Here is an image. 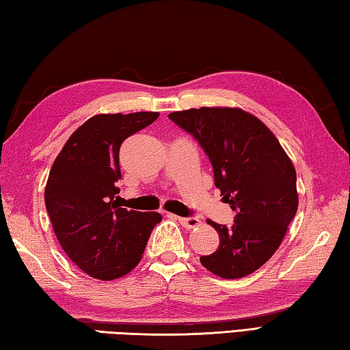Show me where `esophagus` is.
Here are the masks:
<instances>
[{
  "mask_svg": "<svg viewBox=\"0 0 350 350\" xmlns=\"http://www.w3.org/2000/svg\"><path fill=\"white\" fill-rule=\"evenodd\" d=\"M176 217V216H175ZM178 221H180L184 227L186 228H193V227H198L200 226V217L196 216H189V217H176Z\"/></svg>",
  "mask_w": 350,
  "mask_h": 350,
  "instance_id": "1",
  "label": "esophagus"
}]
</instances>
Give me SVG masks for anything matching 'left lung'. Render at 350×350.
I'll use <instances>...</instances> for the list:
<instances>
[{
  "instance_id": "left-lung-1",
  "label": "left lung",
  "mask_w": 350,
  "mask_h": 350,
  "mask_svg": "<svg viewBox=\"0 0 350 350\" xmlns=\"http://www.w3.org/2000/svg\"><path fill=\"white\" fill-rule=\"evenodd\" d=\"M169 118L206 152L215 186L236 213L232 227L207 221L219 247L201 256V263L224 279L252 274L275 253L297 213L291 160L271 131L239 108H192Z\"/></svg>"
}]
</instances>
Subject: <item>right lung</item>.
<instances>
[{
  "instance_id": "obj_1",
  "label": "right lung",
  "mask_w": 350,
  "mask_h": 350,
  "mask_svg": "<svg viewBox=\"0 0 350 350\" xmlns=\"http://www.w3.org/2000/svg\"><path fill=\"white\" fill-rule=\"evenodd\" d=\"M158 113L100 114L72 133L53 163L45 207L59 243L70 259L100 280H114L137 267L157 212L120 207L122 143L149 126Z\"/></svg>"
}]
</instances>
